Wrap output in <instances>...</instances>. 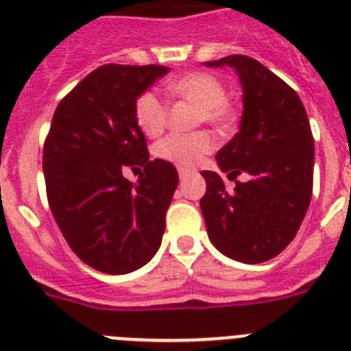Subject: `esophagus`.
<instances>
[{
	"label": "esophagus",
	"instance_id": "obj_1",
	"mask_svg": "<svg viewBox=\"0 0 351 351\" xmlns=\"http://www.w3.org/2000/svg\"><path fill=\"white\" fill-rule=\"evenodd\" d=\"M178 172H179V178H181V179H184L186 176H190V173H191V170H190V169H184V167H179V169H178Z\"/></svg>",
	"mask_w": 351,
	"mask_h": 351
}]
</instances>
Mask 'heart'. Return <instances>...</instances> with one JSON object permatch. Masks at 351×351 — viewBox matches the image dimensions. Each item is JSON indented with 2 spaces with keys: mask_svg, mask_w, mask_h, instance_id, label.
<instances>
[{
  "mask_svg": "<svg viewBox=\"0 0 351 351\" xmlns=\"http://www.w3.org/2000/svg\"><path fill=\"white\" fill-rule=\"evenodd\" d=\"M167 93L172 98L197 105L198 123L206 121L213 126H225L230 121L232 110L225 100V86L209 73L193 71L178 77L167 84ZM135 121L147 137H156L165 128L167 107L156 93L147 91L138 96L135 101ZM213 147L214 142L209 133L195 132L188 135H169L154 145V154L178 167H193L200 163Z\"/></svg>",
  "mask_w": 351,
  "mask_h": 351,
  "instance_id": "1",
  "label": "heart"
}]
</instances>
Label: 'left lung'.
Returning <instances> with one entry per match:
<instances>
[{"label":"left lung","mask_w":351,"mask_h":351,"mask_svg":"<svg viewBox=\"0 0 351 351\" xmlns=\"http://www.w3.org/2000/svg\"><path fill=\"white\" fill-rule=\"evenodd\" d=\"M206 66L234 68L243 88L241 128L204 170L207 235L223 255L262 263L293 241L313 193L315 142L299 95L253 58L234 54ZM244 173L248 179L236 182ZM236 182L228 192L224 178Z\"/></svg>","instance_id":"1"}]
</instances>
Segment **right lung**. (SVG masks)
Returning a JSON list of instances; mask_svg holds the SVG:
<instances>
[{
  "label": "right lung",
  "mask_w": 351,
  "mask_h": 351,
  "mask_svg": "<svg viewBox=\"0 0 351 351\" xmlns=\"http://www.w3.org/2000/svg\"><path fill=\"white\" fill-rule=\"evenodd\" d=\"M169 71L96 68L58 105L43 145L52 216L71 251L105 274L137 271L161 246L179 176L170 161L149 160L135 101ZM126 169L139 170L137 183Z\"/></svg>",
  "instance_id": "right-lung-1"
}]
</instances>
